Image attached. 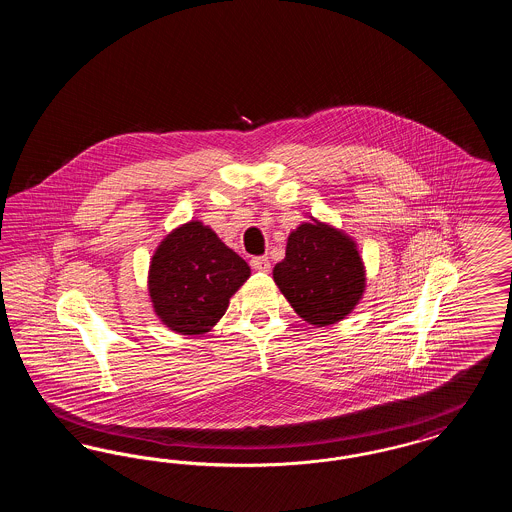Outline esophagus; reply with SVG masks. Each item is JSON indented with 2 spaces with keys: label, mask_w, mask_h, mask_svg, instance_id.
<instances>
[{
  "label": "esophagus",
  "mask_w": 512,
  "mask_h": 512,
  "mask_svg": "<svg viewBox=\"0 0 512 512\" xmlns=\"http://www.w3.org/2000/svg\"><path fill=\"white\" fill-rule=\"evenodd\" d=\"M251 267L253 270H257V272H268L270 270V261H268V257H253L251 259Z\"/></svg>",
  "instance_id": "34e87169"
}]
</instances>
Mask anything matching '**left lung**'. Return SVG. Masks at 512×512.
<instances>
[{"mask_svg": "<svg viewBox=\"0 0 512 512\" xmlns=\"http://www.w3.org/2000/svg\"><path fill=\"white\" fill-rule=\"evenodd\" d=\"M272 278L293 311L313 326H330L347 317L366 286L357 244L317 219L293 230L286 257L274 267Z\"/></svg>", "mask_w": 512, "mask_h": 512, "instance_id": "left-lung-1", "label": "left lung"}]
</instances>
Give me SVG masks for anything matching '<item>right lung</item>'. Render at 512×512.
<instances>
[{
	"label": "right lung",
	"mask_w": 512,
	"mask_h": 512,
	"mask_svg": "<svg viewBox=\"0 0 512 512\" xmlns=\"http://www.w3.org/2000/svg\"><path fill=\"white\" fill-rule=\"evenodd\" d=\"M251 268L199 220H190L159 244L151 257L147 290L155 315L172 332L201 336L228 309Z\"/></svg>",
	"instance_id": "obj_1"
}]
</instances>
